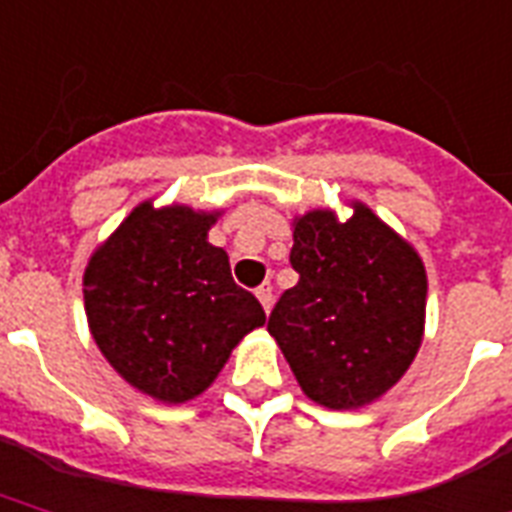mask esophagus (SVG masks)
<instances>
[{
  "label": "esophagus",
  "mask_w": 512,
  "mask_h": 512,
  "mask_svg": "<svg viewBox=\"0 0 512 512\" xmlns=\"http://www.w3.org/2000/svg\"><path fill=\"white\" fill-rule=\"evenodd\" d=\"M255 295H257V300H260V306L265 308V314H268V311H271V306H273V287H271V284H260V287L255 290Z\"/></svg>",
  "instance_id": "1"
}]
</instances>
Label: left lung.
<instances>
[{
    "label": "left lung",
    "mask_w": 512,
    "mask_h": 512,
    "mask_svg": "<svg viewBox=\"0 0 512 512\" xmlns=\"http://www.w3.org/2000/svg\"><path fill=\"white\" fill-rule=\"evenodd\" d=\"M349 220L314 209L292 222L298 284L268 333L314 403L351 411L386 395L424 335L427 271L419 252L360 201Z\"/></svg>",
    "instance_id": "left-lung-1"
}]
</instances>
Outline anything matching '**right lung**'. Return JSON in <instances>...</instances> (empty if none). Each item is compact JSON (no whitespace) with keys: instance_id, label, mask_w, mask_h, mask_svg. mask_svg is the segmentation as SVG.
I'll list each match as a JSON object with an SVG mask.
<instances>
[{"instance_id":"obj_1","label":"right lung","mask_w":512,"mask_h":512,"mask_svg":"<svg viewBox=\"0 0 512 512\" xmlns=\"http://www.w3.org/2000/svg\"><path fill=\"white\" fill-rule=\"evenodd\" d=\"M220 212L144 201L88 260L85 314L101 354L161 403H187L220 376L265 311L209 244Z\"/></svg>"}]
</instances>
